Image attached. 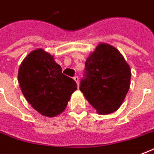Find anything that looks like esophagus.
<instances>
[{"mask_svg": "<svg viewBox=\"0 0 154 154\" xmlns=\"http://www.w3.org/2000/svg\"><path fill=\"white\" fill-rule=\"evenodd\" d=\"M73 80H74L75 82H77V86H78V85H79V77H77V76H76V77H73Z\"/></svg>", "mask_w": 154, "mask_h": 154, "instance_id": "obj_1", "label": "esophagus"}]
</instances>
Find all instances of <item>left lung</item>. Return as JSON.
Instances as JSON below:
<instances>
[{"label":"left lung","mask_w":154,"mask_h":154,"mask_svg":"<svg viewBox=\"0 0 154 154\" xmlns=\"http://www.w3.org/2000/svg\"><path fill=\"white\" fill-rule=\"evenodd\" d=\"M131 69L119 50L100 43L86 59L80 90L97 112L106 115L119 108L130 87Z\"/></svg>","instance_id":"8db88e82"}]
</instances>
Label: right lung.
<instances>
[{"mask_svg": "<svg viewBox=\"0 0 154 154\" xmlns=\"http://www.w3.org/2000/svg\"><path fill=\"white\" fill-rule=\"evenodd\" d=\"M17 78L28 103L48 117L62 113L77 89L74 80L62 73L53 56L41 48L31 51L23 60Z\"/></svg>", "mask_w": 154, "mask_h": 154, "instance_id": "obj_1", "label": "right lung"}]
</instances>
